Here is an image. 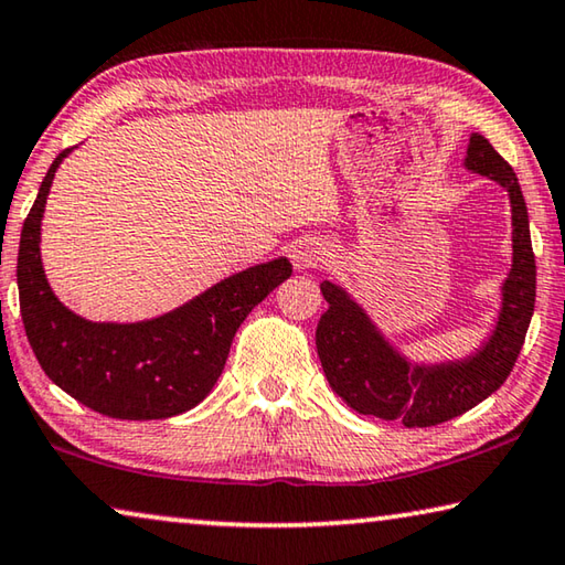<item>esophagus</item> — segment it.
Listing matches in <instances>:
<instances>
[{
    "mask_svg": "<svg viewBox=\"0 0 565 565\" xmlns=\"http://www.w3.org/2000/svg\"><path fill=\"white\" fill-rule=\"evenodd\" d=\"M329 254V246L319 242V238H299V242H294L289 248V259L294 264V269H311V266H317L319 262H323V256Z\"/></svg>",
    "mask_w": 565,
    "mask_h": 565,
    "instance_id": "34e87169",
    "label": "esophagus"
}]
</instances>
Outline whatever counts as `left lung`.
Listing matches in <instances>:
<instances>
[{
    "label": "left lung",
    "instance_id": "1",
    "mask_svg": "<svg viewBox=\"0 0 565 565\" xmlns=\"http://www.w3.org/2000/svg\"><path fill=\"white\" fill-rule=\"evenodd\" d=\"M463 169L509 194L511 269L501 284L493 329L458 359L414 361L391 341L371 313L337 281H323L329 309L317 327V349L331 388L363 416L401 420L408 428L436 426L481 404L509 379L535 303V259L529 209L515 171L483 134H471Z\"/></svg>",
    "mask_w": 565,
    "mask_h": 565
}]
</instances>
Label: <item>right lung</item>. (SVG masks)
<instances>
[{"label": "right lung", "instance_id": "add662e5", "mask_svg": "<svg viewBox=\"0 0 565 565\" xmlns=\"http://www.w3.org/2000/svg\"><path fill=\"white\" fill-rule=\"evenodd\" d=\"M64 149L24 218L17 256L19 309L36 361L56 386L97 414L171 418L194 408L222 376L234 333L291 276L286 256L248 266L145 321H89L60 301L42 264V218Z\"/></svg>", "mask_w": 565, "mask_h": 565}]
</instances>
